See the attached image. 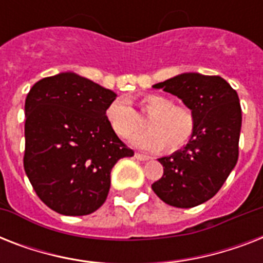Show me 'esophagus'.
<instances>
[{
    "label": "esophagus",
    "instance_id": "1",
    "mask_svg": "<svg viewBox=\"0 0 263 263\" xmlns=\"http://www.w3.org/2000/svg\"><path fill=\"white\" fill-rule=\"evenodd\" d=\"M135 158L139 161H148L150 160V157L146 156V154H140V153H135Z\"/></svg>",
    "mask_w": 263,
    "mask_h": 263
}]
</instances>
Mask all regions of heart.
<instances>
[{"instance_id": "1", "label": "heart", "mask_w": 263, "mask_h": 263, "mask_svg": "<svg viewBox=\"0 0 263 263\" xmlns=\"http://www.w3.org/2000/svg\"><path fill=\"white\" fill-rule=\"evenodd\" d=\"M139 109L148 115V131L135 135L131 143L147 152H177L191 140L195 132L194 111L187 106L175 105V101L162 94H144L139 98ZM106 120L111 131L125 139L140 128L135 110L125 99H116L106 107Z\"/></svg>"}]
</instances>
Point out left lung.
<instances>
[{"label": "left lung", "instance_id": "obj_1", "mask_svg": "<svg viewBox=\"0 0 263 263\" xmlns=\"http://www.w3.org/2000/svg\"><path fill=\"white\" fill-rule=\"evenodd\" d=\"M176 95L195 115V132L183 148L158 158L164 175L153 191L180 209L216 195L239 157L241 107L237 92L220 76L188 72L153 86Z\"/></svg>", "mask_w": 263, "mask_h": 263}]
</instances>
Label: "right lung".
<instances>
[{
  "label": "right lung",
  "instance_id": "add662e5",
  "mask_svg": "<svg viewBox=\"0 0 263 263\" xmlns=\"http://www.w3.org/2000/svg\"><path fill=\"white\" fill-rule=\"evenodd\" d=\"M116 97L73 72L41 79L27 94L24 171L51 210L94 213L106 200L111 168L134 156L105 116Z\"/></svg>",
  "mask_w": 263,
  "mask_h": 263
}]
</instances>
